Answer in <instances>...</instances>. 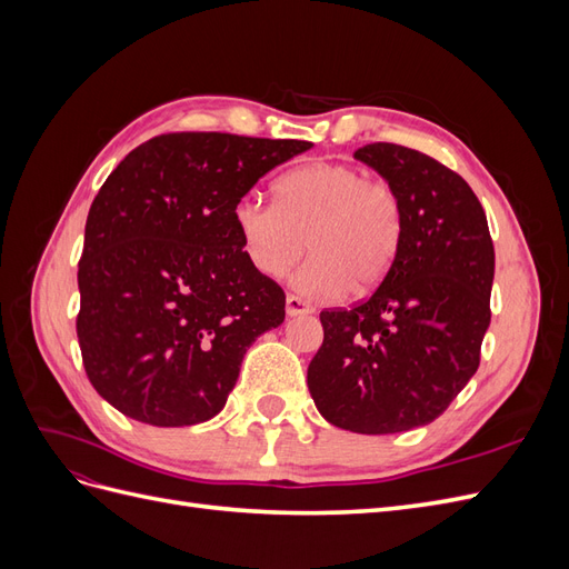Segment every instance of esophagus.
<instances>
[{
    "label": "esophagus",
    "mask_w": 569,
    "mask_h": 569,
    "mask_svg": "<svg viewBox=\"0 0 569 569\" xmlns=\"http://www.w3.org/2000/svg\"><path fill=\"white\" fill-rule=\"evenodd\" d=\"M313 313V306L303 301L301 297L295 295H287V316L289 318H297V316H311Z\"/></svg>",
    "instance_id": "obj_1"
}]
</instances>
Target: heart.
Returning <instances> with one entry per match:
<instances>
[{"instance_id":"heart-1","label":"heart","mask_w":569,"mask_h":569,"mask_svg":"<svg viewBox=\"0 0 569 569\" xmlns=\"http://www.w3.org/2000/svg\"><path fill=\"white\" fill-rule=\"evenodd\" d=\"M232 220L253 270L284 278L306 249L313 258L295 278L313 299H337L380 284L399 256L403 206L396 189L351 163L318 161L274 182V203L247 194Z\"/></svg>"}]
</instances>
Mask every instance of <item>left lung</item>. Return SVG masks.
Returning a JSON list of instances; mask_svg holds the SVG:
<instances>
[{"label":"left lung","instance_id":"obj_1","mask_svg":"<svg viewBox=\"0 0 569 569\" xmlns=\"http://www.w3.org/2000/svg\"><path fill=\"white\" fill-rule=\"evenodd\" d=\"M353 157L401 199L399 256L370 299L322 311L308 366L320 416L358 435L437 420L479 368L493 284L487 213L458 173L422 151L375 142Z\"/></svg>","mask_w":569,"mask_h":569}]
</instances>
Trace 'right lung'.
I'll use <instances>...</instances> for the list:
<instances>
[{"label": "right lung", "instance_id": "obj_1", "mask_svg": "<svg viewBox=\"0 0 569 569\" xmlns=\"http://www.w3.org/2000/svg\"><path fill=\"white\" fill-rule=\"evenodd\" d=\"M301 140L170 132L101 184L78 266V341L101 399L157 427L211 420L247 349L284 320V291L253 270L232 209Z\"/></svg>", "mask_w": 569, "mask_h": 569}]
</instances>
